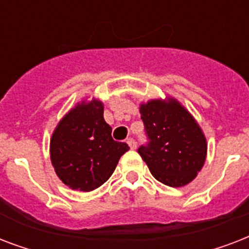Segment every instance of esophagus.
Listing matches in <instances>:
<instances>
[{"mask_svg":"<svg viewBox=\"0 0 249 249\" xmlns=\"http://www.w3.org/2000/svg\"><path fill=\"white\" fill-rule=\"evenodd\" d=\"M126 143L129 144V147L132 148V150H136L137 148V142L133 138H129L128 141H126Z\"/></svg>","mask_w":249,"mask_h":249,"instance_id":"obj_1","label":"esophagus"}]
</instances>
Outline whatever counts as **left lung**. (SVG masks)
<instances>
[{
    "instance_id": "1",
    "label": "left lung",
    "mask_w": 249,
    "mask_h": 249,
    "mask_svg": "<svg viewBox=\"0 0 249 249\" xmlns=\"http://www.w3.org/2000/svg\"><path fill=\"white\" fill-rule=\"evenodd\" d=\"M148 143L138 148L151 174L170 187L193 181L207 158V140L193 115L174 98L140 107Z\"/></svg>"
}]
</instances>
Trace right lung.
<instances>
[{"label": "right lung", "instance_id": "add662e5", "mask_svg": "<svg viewBox=\"0 0 249 249\" xmlns=\"http://www.w3.org/2000/svg\"><path fill=\"white\" fill-rule=\"evenodd\" d=\"M111 132L98 99L77 103L64 115L50 140L52 164L64 185L88 193L111 177L129 150L125 142L113 141Z\"/></svg>", "mask_w": 249, "mask_h": 249}]
</instances>
